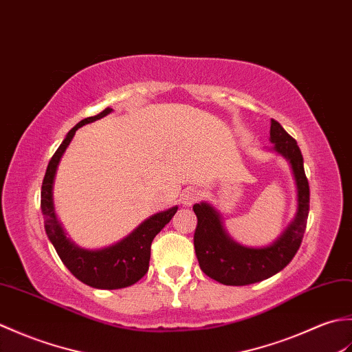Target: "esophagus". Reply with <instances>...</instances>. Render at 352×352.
I'll list each match as a JSON object with an SVG mask.
<instances>
[{"mask_svg": "<svg viewBox=\"0 0 352 352\" xmlns=\"http://www.w3.org/2000/svg\"><path fill=\"white\" fill-rule=\"evenodd\" d=\"M200 191L196 188H186L182 194V203L185 206H191L192 203H196L200 199Z\"/></svg>", "mask_w": 352, "mask_h": 352, "instance_id": "34e87169", "label": "esophagus"}]
</instances>
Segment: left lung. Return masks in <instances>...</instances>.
I'll return each instance as SVG.
<instances>
[{
	"instance_id": "1",
	"label": "left lung",
	"mask_w": 352,
	"mask_h": 352,
	"mask_svg": "<svg viewBox=\"0 0 352 352\" xmlns=\"http://www.w3.org/2000/svg\"><path fill=\"white\" fill-rule=\"evenodd\" d=\"M271 142L274 149L289 161L294 171L298 209L292 224L274 244L265 248H247L236 244L224 232L220 215L208 203L192 206L197 215L194 232V248L200 270L210 278L229 286H245L262 282L277 274L294 259L306 232L310 191L304 173L302 155L295 138L283 129L277 120L271 119Z\"/></svg>"
}]
</instances>
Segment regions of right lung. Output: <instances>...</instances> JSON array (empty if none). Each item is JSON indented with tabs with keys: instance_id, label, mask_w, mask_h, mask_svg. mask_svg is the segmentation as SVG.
<instances>
[{
	"instance_id": "1",
	"label": "right lung",
	"mask_w": 352,
	"mask_h": 352,
	"mask_svg": "<svg viewBox=\"0 0 352 352\" xmlns=\"http://www.w3.org/2000/svg\"><path fill=\"white\" fill-rule=\"evenodd\" d=\"M110 113L111 108H105L102 113L87 117V119L81 120L67 132L63 143L52 155L48 168H46L41 196L46 235L52 242L61 262L66 265V268L80 282L96 289H122L134 285L140 278H143L147 270H149L151 245L153 238L166 228V224L170 223L177 210L175 206L168 210H164V212L152 215L144 223L140 224L129 236L102 250H91L90 252V250L78 248L66 238L63 229H61L56 218L52 203V185L57 166L70 140L74 138L76 129L84 126L85 123L102 119Z\"/></svg>"
}]
</instances>
